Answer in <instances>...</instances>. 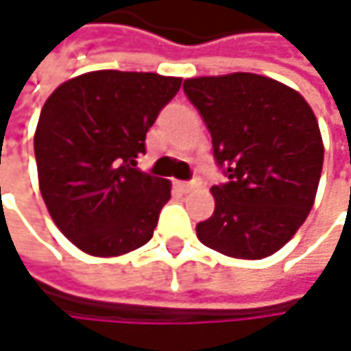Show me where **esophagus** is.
<instances>
[{
    "label": "esophagus",
    "mask_w": 351,
    "mask_h": 351,
    "mask_svg": "<svg viewBox=\"0 0 351 351\" xmlns=\"http://www.w3.org/2000/svg\"><path fill=\"white\" fill-rule=\"evenodd\" d=\"M176 186H178L182 193H189V191H193V189L201 186V180H199V178H193V180H178V182H176Z\"/></svg>",
    "instance_id": "1"
}]
</instances>
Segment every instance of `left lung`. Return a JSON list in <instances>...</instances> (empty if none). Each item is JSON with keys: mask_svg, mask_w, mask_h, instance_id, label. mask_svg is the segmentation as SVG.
Masks as SVG:
<instances>
[{"mask_svg": "<svg viewBox=\"0 0 351 351\" xmlns=\"http://www.w3.org/2000/svg\"><path fill=\"white\" fill-rule=\"evenodd\" d=\"M226 182L211 186L215 211L197 238L232 258L260 260L307 219L323 169L315 113L291 87L252 73L186 79Z\"/></svg>", "mask_w": 351, "mask_h": 351, "instance_id": "left-lung-1", "label": "left lung"}]
</instances>
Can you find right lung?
<instances>
[{"label":"right lung","mask_w":351,"mask_h":351,"mask_svg":"<svg viewBox=\"0 0 351 351\" xmlns=\"http://www.w3.org/2000/svg\"><path fill=\"white\" fill-rule=\"evenodd\" d=\"M178 77L95 71L46 99L34 136L42 199L56 228L91 256L150 242L171 182L136 169L146 132L180 89Z\"/></svg>","instance_id":"1"}]
</instances>
